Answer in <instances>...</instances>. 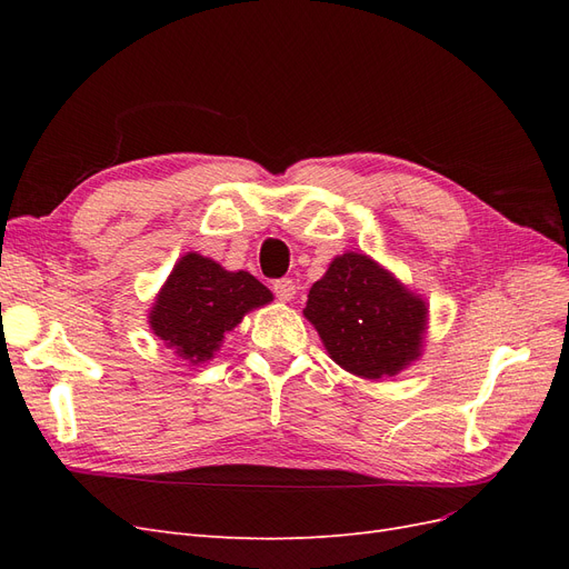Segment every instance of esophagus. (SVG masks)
Instances as JSON below:
<instances>
[{"label": "esophagus", "mask_w": 569, "mask_h": 569, "mask_svg": "<svg viewBox=\"0 0 569 569\" xmlns=\"http://www.w3.org/2000/svg\"><path fill=\"white\" fill-rule=\"evenodd\" d=\"M272 291H274V297H278L280 301H291V299H295V295H297V284H295V280L280 278V280L272 282Z\"/></svg>", "instance_id": "1"}]
</instances>
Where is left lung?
<instances>
[{
  "instance_id": "1",
  "label": "left lung",
  "mask_w": 569,
  "mask_h": 569,
  "mask_svg": "<svg viewBox=\"0 0 569 569\" xmlns=\"http://www.w3.org/2000/svg\"><path fill=\"white\" fill-rule=\"evenodd\" d=\"M303 316L335 363L368 380L391 377L416 360L427 327L425 301L356 251L335 258L308 291Z\"/></svg>"
}]
</instances>
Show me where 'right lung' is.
<instances>
[{"label":"right lung","mask_w":569,"mask_h":569,"mask_svg":"<svg viewBox=\"0 0 569 569\" xmlns=\"http://www.w3.org/2000/svg\"><path fill=\"white\" fill-rule=\"evenodd\" d=\"M272 301L270 289L251 272H228L211 258L182 256L149 316L151 330L182 358L201 363L213 358L232 327L251 311Z\"/></svg>","instance_id":"right-lung-1"}]
</instances>
